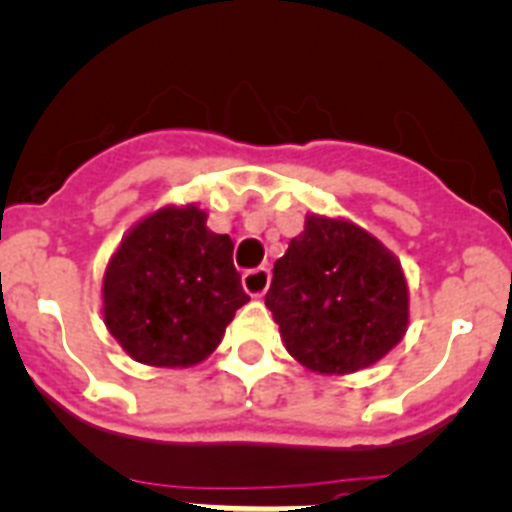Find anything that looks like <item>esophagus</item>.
Masks as SVG:
<instances>
[{"instance_id":"1","label":"esophagus","mask_w":512,"mask_h":512,"mask_svg":"<svg viewBox=\"0 0 512 512\" xmlns=\"http://www.w3.org/2000/svg\"><path fill=\"white\" fill-rule=\"evenodd\" d=\"M242 285H245V290L252 298H260L267 290V285H270V270H267V267L247 270V273L242 275Z\"/></svg>"}]
</instances>
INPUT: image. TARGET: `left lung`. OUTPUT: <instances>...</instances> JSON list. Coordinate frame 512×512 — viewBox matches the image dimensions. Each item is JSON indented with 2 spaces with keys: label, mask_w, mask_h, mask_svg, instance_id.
I'll use <instances>...</instances> for the list:
<instances>
[{
  "label": "left lung",
  "mask_w": 512,
  "mask_h": 512,
  "mask_svg": "<svg viewBox=\"0 0 512 512\" xmlns=\"http://www.w3.org/2000/svg\"><path fill=\"white\" fill-rule=\"evenodd\" d=\"M265 306L285 349L321 375L375 365L408 329V285L393 252L357 224L316 214L275 262Z\"/></svg>",
  "instance_id": "8db88e82"
}]
</instances>
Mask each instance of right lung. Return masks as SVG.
<instances>
[{"mask_svg":"<svg viewBox=\"0 0 512 512\" xmlns=\"http://www.w3.org/2000/svg\"><path fill=\"white\" fill-rule=\"evenodd\" d=\"M229 234L206 211L165 206L127 232L104 273V324L142 365L191 367L209 357L250 301Z\"/></svg>","mask_w":512,"mask_h":512,"instance_id":"right-lung-1","label":"right lung"}]
</instances>
